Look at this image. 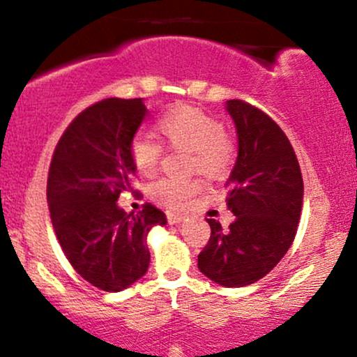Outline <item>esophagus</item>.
<instances>
[{
	"instance_id": "34e87169",
	"label": "esophagus",
	"mask_w": 357,
	"mask_h": 357,
	"mask_svg": "<svg viewBox=\"0 0 357 357\" xmlns=\"http://www.w3.org/2000/svg\"><path fill=\"white\" fill-rule=\"evenodd\" d=\"M184 220H186V216L183 215H174V213H169V215H167V221H169L171 225H179L183 223Z\"/></svg>"
}]
</instances>
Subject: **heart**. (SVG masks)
Listing matches in <instances>:
<instances>
[{
    "label": "heart",
    "instance_id": "b5f03b06",
    "mask_svg": "<svg viewBox=\"0 0 357 357\" xmlns=\"http://www.w3.org/2000/svg\"><path fill=\"white\" fill-rule=\"evenodd\" d=\"M158 130L165 141L174 149L191 151V173L208 178H218L231 165V139L221 130L218 119L191 105H178L158 121ZM130 158L139 173L153 176L161 161V146L153 137L139 134L130 142ZM199 179L161 178L151 186V196L162 206L181 211L190 206L196 195L202 191Z\"/></svg>",
    "mask_w": 357,
    "mask_h": 357
}]
</instances>
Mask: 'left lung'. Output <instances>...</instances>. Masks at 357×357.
<instances>
[{
  "label": "left lung",
  "mask_w": 357,
  "mask_h": 357,
  "mask_svg": "<svg viewBox=\"0 0 357 357\" xmlns=\"http://www.w3.org/2000/svg\"><path fill=\"white\" fill-rule=\"evenodd\" d=\"M238 139L228 178L227 206L236 220L223 231L208 218L211 236L198 255V268L215 284L245 287L272 270L297 233L304 183L297 155L284 130L243 100H227Z\"/></svg>",
  "instance_id": "obj_1"
}]
</instances>
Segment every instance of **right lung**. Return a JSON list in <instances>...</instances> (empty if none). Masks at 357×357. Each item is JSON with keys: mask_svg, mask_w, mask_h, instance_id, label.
Here are the masks:
<instances>
[{"mask_svg": "<svg viewBox=\"0 0 357 357\" xmlns=\"http://www.w3.org/2000/svg\"><path fill=\"white\" fill-rule=\"evenodd\" d=\"M142 99H104L79 114L56 144L47 183L52 225L72 267L89 284L121 292L144 277L147 235L166 215L146 204L139 215L117 204L137 167L130 142L146 119Z\"/></svg>", "mask_w": 357, "mask_h": 357, "instance_id": "obj_1", "label": "right lung"}]
</instances>
